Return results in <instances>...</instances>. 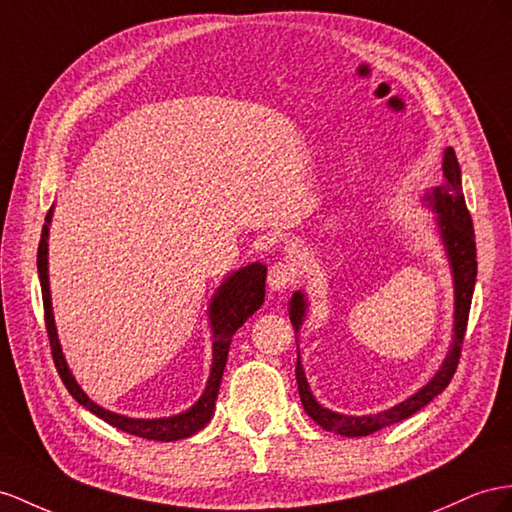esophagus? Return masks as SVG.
Segmentation results:
<instances>
[{
	"label": "esophagus",
	"mask_w": 512,
	"mask_h": 512,
	"mask_svg": "<svg viewBox=\"0 0 512 512\" xmlns=\"http://www.w3.org/2000/svg\"><path fill=\"white\" fill-rule=\"evenodd\" d=\"M294 283V266L290 261H277V264L270 266L268 270V285L274 292H283L285 287Z\"/></svg>",
	"instance_id": "esophagus-1"
}]
</instances>
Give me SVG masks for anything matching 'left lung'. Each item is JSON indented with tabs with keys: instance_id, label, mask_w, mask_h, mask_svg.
<instances>
[{
	"instance_id": "obj_1",
	"label": "left lung",
	"mask_w": 512,
	"mask_h": 512,
	"mask_svg": "<svg viewBox=\"0 0 512 512\" xmlns=\"http://www.w3.org/2000/svg\"><path fill=\"white\" fill-rule=\"evenodd\" d=\"M443 177H445V183L424 194V203L437 214L435 222L439 229V238L445 248V255H448L452 281H454V329H452V344H450L448 355H445L441 368L435 372V376H432L422 389H417L413 396L402 400L396 406H391L387 411L370 413V415H344L322 406L316 398H313L305 370H303V363H300V355H298L296 383H298V393H300V402H303V409L313 422L322 426L324 430L335 432V435L365 437L385 426L400 422V419L411 417L419 409H424L432 398L439 396V393L450 385L452 376L456 372L465 329H467L471 296H474L478 261H476L474 225H471V216L467 212L463 186H461V166H458L456 153L452 147H448L443 153ZM305 316H307V296L305 292L298 290L292 294V300H290V320L296 333L300 331V326H303Z\"/></svg>"
}]
</instances>
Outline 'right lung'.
<instances>
[{"label": "right lung", "instance_id": "obj_1", "mask_svg": "<svg viewBox=\"0 0 512 512\" xmlns=\"http://www.w3.org/2000/svg\"><path fill=\"white\" fill-rule=\"evenodd\" d=\"M51 216H54V207H51L45 216L41 244H38L36 266H38V279H41V290H43L45 324H47V335H49V344H51V355H54V363H56L62 383L67 385L71 396L82 406H86L90 413H95L97 417L103 419V422H108L114 428L129 432V435L151 439V441H177V439H186V437L196 435V432L207 426V422L214 415L222 372H225L229 346H231V339H233L235 331H238L240 326L248 318H251L261 305H264L266 270L268 268L264 264H259V261H255V264H248L240 270H235L218 285L216 294L212 296V303H209V307H207L209 326H212V339H214L212 370H209V378H207L203 396L196 400L190 409H186L183 413H177V415H170V417H155V419L127 417V415L103 409V406L90 400L84 393V389L77 385L75 376L71 374L69 365H67V359H64V355H62V346H60L56 320H54V307H51V292H49V261H47L49 244H47V240H49Z\"/></svg>", "mask_w": 512, "mask_h": 512}]
</instances>
